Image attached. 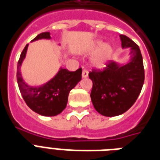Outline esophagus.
I'll use <instances>...</instances> for the list:
<instances>
[{
	"instance_id": "34e87169",
	"label": "esophagus",
	"mask_w": 160,
	"mask_h": 160,
	"mask_svg": "<svg viewBox=\"0 0 160 160\" xmlns=\"http://www.w3.org/2000/svg\"><path fill=\"white\" fill-rule=\"evenodd\" d=\"M82 78H86L88 77V72L87 70H82Z\"/></svg>"
}]
</instances>
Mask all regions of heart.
<instances>
[{"mask_svg": "<svg viewBox=\"0 0 160 160\" xmlns=\"http://www.w3.org/2000/svg\"><path fill=\"white\" fill-rule=\"evenodd\" d=\"M89 53H94L91 60L92 67L97 69L104 68L109 62L113 53V48L110 44H105L102 39H98L94 42L92 47L88 51Z\"/></svg>", "mask_w": 160, "mask_h": 160, "instance_id": "b5f03b06", "label": "heart"}]
</instances>
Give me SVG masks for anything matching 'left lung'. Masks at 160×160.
<instances>
[{
    "instance_id": "left-lung-1",
    "label": "left lung",
    "mask_w": 160,
    "mask_h": 160,
    "mask_svg": "<svg viewBox=\"0 0 160 160\" xmlns=\"http://www.w3.org/2000/svg\"><path fill=\"white\" fill-rule=\"evenodd\" d=\"M121 47L130 50V58L121 63L111 62L102 72H89L92 81L91 99L96 111L104 116L121 115L132 107L145 81L141 52L126 35H120Z\"/></svg>"
}]
</instances>
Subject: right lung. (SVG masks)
<instances>
[{
    "label": "right lung",
    "mask_w": 160,
    "mask_h": 160,
    "mask_svg": "<svg viewBox=\"0 0 160 160\" xmlns=\"http://www.w3.org/2000/svg\"><path fill=\"white\" fill-rule=\"evenodd\" d=\"M50 39V33L44 32L38 34L32 42ZM28 46L29 44H26L23 49L17 65L16 77L21 96L28 107L34 112L44 116H57L66 108L70 91L81 81L82 68L75 72H69L60 67L58 72L47 82L39 86H30L23 79L20 72Z\"/></svg>",
    "instance_id": "obj_1"
}]
</instances>
